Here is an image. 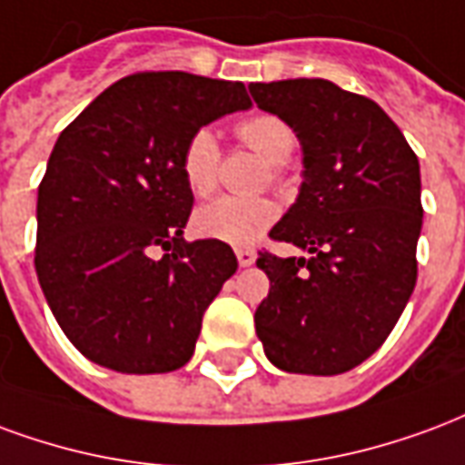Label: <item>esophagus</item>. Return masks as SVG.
Here are the masks:
<instances>
[{"label":"esophagus","instance_id":"obj_1","mask_svg":"<svg viewBox=\"0 0 465 465\" xmlns=\"http://www.w3.org/2000/svg\"><path fill=\"white\" fill-rule=\"evenodd\" d=\"M235 255H237V262H240V267H250L257 260L255 250H247V247H240V250H235Z\"/></svg>","mask_w":465,"mask_h":465}]
</instances>
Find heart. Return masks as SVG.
I'll list each match as a JSON object with an SVG mask.
<instances>
[{
	"mask_svg": "<svg viewBox=\"0 0 465 465\" xmlns=\"http://www.w3.org/2000/svg\"><path fill=\"white\" fill-rule=\"evenodd\" d=\"M240 141L252 148L270 165H280L294 151V134L282 118L257 114L237 125ZM183 178L195 195H208L215 188L218 171V138L210 128H200L188 138L181 158ZM280 218L277 203L270 198H235L223 195L195 213V230L208 240L228 245H252L274 220Z\"/></svg>",
	"mask_w": 465,
	"mask_h": 465,
	"instance_id": "obj_1",
	"label": "heart"
}]
</instances>
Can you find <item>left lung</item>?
<instances>
[{
	"mask_svg": "<svg viewBox=\"0 0 465 465\" xmlns=\"http://www.w3.org/2000/svg\"><path fill=\"white\" fill-rule=\"evenodd\" d=\"M302 148V185L270 230L307 257L260 252L270 292L255 312L274 367L334 376L384 344L416 284L419 158L381 106L327 79L250 84Z\"/></svg>",
	"mask_w": 465,
	"mask_h": 465,
	"instance_id": "8db88e82",
	"label": "left lung"
}]
</instances>
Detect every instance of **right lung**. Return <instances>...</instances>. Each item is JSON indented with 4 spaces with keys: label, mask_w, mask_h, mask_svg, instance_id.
I'll use <instances>...</instances> for the list:
<instances>
[{
    "label": "right lung",
    "mask_w": 465,
    "mask_h": 465,
    "mask_svg": "<svg viewBox=\"0 0 465 465\" xmlns=\"http://www.w3.org/2000/svg\"><path fill=\"white\" fill-rule=\"evenodd\" d=\"M250 106L240 81L151 71L108 86L59 135L39 185L34 265L64 334L98 367L165 374L193 357L237 257L218 240H183V148ZM151 246L166 255L153 261Z\"/></svg>",
    "instance_id": "right-lung-1"
}]
</instances>
